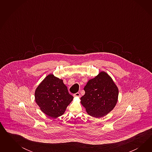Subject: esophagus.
I'll list each match as a JSON object with an SVG mask.
<instances>
[{
	"label": "esophagus",
	"instance_id": "obj_1",
	"mask_svg": "<svg viewBox=\"0 0 152 152\" xmlns=\"http://www.w3.org/2000/svg\"><path fill=\"white\" fill-rule=\"evenodd\" d=\"M74 97H80V94L79 92H76V94H75L74 95Z\"/></svg>",
	"mask_w": 152,
	"mask_h": 152
}]
</instances>
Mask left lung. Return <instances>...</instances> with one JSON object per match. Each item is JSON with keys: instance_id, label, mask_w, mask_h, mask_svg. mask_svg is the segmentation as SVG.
Instances as JSON below:
<instances>
[{"instance_id": "obj_1", "label": "left lung", "mask_w": 152, "mask_h": 152, "mask_svg": "<svg viewBox=\"0 0 152 152\" xmlns=\"http://www.w3.org/2000/svg\"><path fill=\"white\" fill-rule=\"evenodd\" d=\"M85 94L81 103L88 115L99 118L107 115L115 107L119 90L110 76L101 72L90 80L84 88Z\"/></svg>"}]
</instances>
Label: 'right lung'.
Wrapping results in <instances>:
<instances>
[{
  "label": "right lung",
  "mask_w": 152,
  "mask_h": 152,
  "mask_svg": "<svg viewBox=\"0 0 152 152\" xmlns=\"http://www.w3.org/2000/svg\"><path fill=\"white\" fill-rule=\"evenodd\" d=\"M74 97L70 95L63 80L50 74L35 91V100L43 113L51 118L64 114Z\"/></svg>",
  "instance_id": "obj_1"
}]
</instances>
